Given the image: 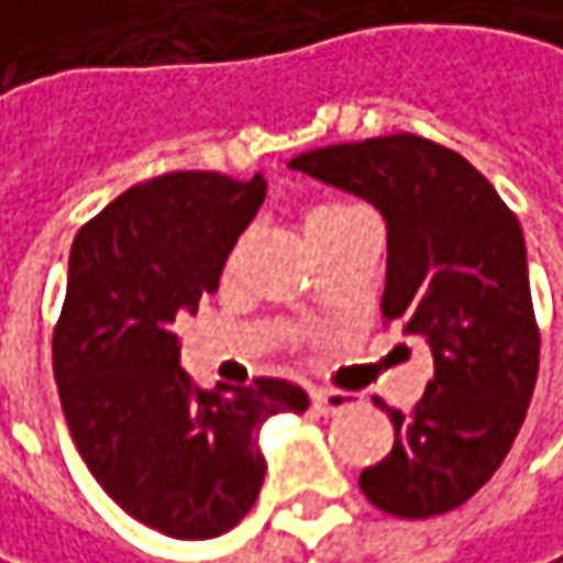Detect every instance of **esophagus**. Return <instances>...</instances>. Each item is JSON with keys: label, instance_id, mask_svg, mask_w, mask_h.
<instances>
[{"label": "esophagus", "instance_id": "1", "mask_svg": "<svg viewBox=\"0 0 563 563\" xmlns=\"http://www.w3.org/2000/svg\"><path fill=\"white\" fill-rule=\"evenodd\" d=\"M312 406H316V412L332 416V412H341L344 406H351V396L338 393V389H319V393H312Z\"/></svg>", "mask_w": 563, "mask_h": 563}]
</instances>
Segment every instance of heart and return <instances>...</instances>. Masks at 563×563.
<instances>
[{
    "mask_svg": "<svg viewBox=\"0 0 563 563\" xmlns=\"http://www.w3.org/2000/svg\"><path fill=\"white\" fill-rule=\"evenodd\" d=\"M351 212H357V206H351V202H316V206H309V209H306V216H302V229H306L309 241H312L316 234H322L325 229L338 225V222H341V219H347ZM234 257H238V251H234Z\"/></svg>",
    "mask_w": 563,
    "mask_h": 563,
    "instance_id": "heart-1",
    "label": "heart"
}]
</instances>
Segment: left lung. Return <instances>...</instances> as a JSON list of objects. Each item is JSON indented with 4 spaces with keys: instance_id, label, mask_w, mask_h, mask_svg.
I'll list each match as a JSON object with an SVG mask.
<instances>
[{
    "instance_id": "left-lung-1",
    "label": "left lung",
    "mask_w": 563,
    "mask_h": 563,
    "mask_svg": "<svg viewBox=\"0 0 563 563\" xmlns=\"http://www.w3.org/2000/svg\"><path fill=\"white\" fill-rule=\"evenodd\" d=\"M289 167L384 216V322L426 338L434 361L412 412L380 402L396 441L361 489L399 519L457 509L509 454L536 389L541 338L519 219L477 167L419 134L316 147Z\"/></svg>"
}]
</instances>
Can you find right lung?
Masks as SVG:
<instances>
[{"label":"right lung","mask_w":563,"mask_h":563,"mask_svg":"<svg viewBox=\"0 0 563 563\" xmlns=\"http://www.w3.org/2000/svg\"><path fill=\"white\" fill-rule=\"evenodd\" d=\"M264 196L261 174H164L112 199L70 247L54 329L60 406L89 474L161 536L199 541L234 529L267 474L264 422L309 409L289 380L209 393L179 367L174 322L219 289Z\"/></svg>","instance_id":"obj_1"}]
</instances>
